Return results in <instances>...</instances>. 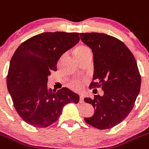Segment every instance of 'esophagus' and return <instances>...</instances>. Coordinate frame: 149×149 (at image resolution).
<instances>
[{
	"mask_svg": "<svg viewBox=\"0 0 149 149\" xmlns=\"http://www.w3.org/2000/svg\"><path fill=\"white\" fill-rule=\"evenodd\" d=\"M79 102L81 103V104L84 102V96H83V95H80V98H79Z\"/></svg>",
	"mask_w": 149,
	"mask_h": 149,
	"instance_id": "esophagus-1",
	"label": "esophagus"
}]
</instances>
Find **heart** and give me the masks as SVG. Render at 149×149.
Instances as JSON below:
<instances>
[{"label":"heart","mask_w":149,"mask_h":149,"mask_svg":"<svg viewBox=\"0 0 149 149\" xmlns=\"http://www.w3.org/2000/svg\"><path fill=\"white\" fill-rule=\"evenodd\" d=\"M88 52H90V50L88 47L85 46V45H81V46H79L76 50V51H75V55H76V56H79L83 55V54ZM83 85L84 84H83L82 81H79V80H76V81H72L70 84V87L73 90H76V91H80L83 88Z\"/></svg>","instance_id":"1"}]
</instances>
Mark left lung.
<instances>
[{
  "label": "left lung",
  "instance_id": "1",
  "mask_svg": "<svg viewBox=\"0 0 149 149\" xmlns=\"http://www.w3.org/2000/svg\"><path fill=\"white\" fill-rule=\"evenodd\" d=\"M93 54L94 75L90 88L101 87L104 95L85 98L95 113L84 120L98 129L114 127L131 112L140 93L141 76L134 55L121 40L102 33H81Z\"/></svg>",
  "mask_w": 149,
  "mask_h": 149
}]
</instances>
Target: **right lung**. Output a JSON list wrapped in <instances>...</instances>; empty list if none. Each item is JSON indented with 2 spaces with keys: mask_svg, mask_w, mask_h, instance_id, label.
<instances>
[{
  "mask_svg": "<svg viewBox=\"0 0 149 149\" xmlns=\"http://www.w3.org/2000/svg\"><path fill=\"white\" fill-rule=\"evenodd\" d=\"M79 33L44 32L20 44L12 56L6 84L14 107L29 125L45 128L59 119L67 104L79 95L67 87L47 89L48 76L57 70L61 56L79 42Z\"/></svg>",
  "mask_w": 149,
  "mask_h": 149,
  "instance_id": "obj_1",
  "label": "right lung"
}]
</instances>
